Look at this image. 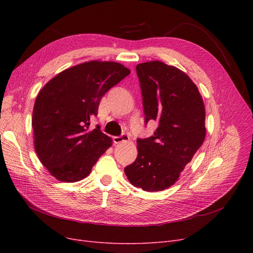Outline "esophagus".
Listing matches in <instances>:
<instances>
[{
    "label": "esophagus",
    "instance_id": "esophagus-1",
    "mask_svg": "<svg viewBox=\"0 0 253 253\" xmlns=\"http://www.w3.org/2000/svg\"><path fill=\"white\" fill-rule=\"evenodd\" d=\"M128 140H129V138H128V136L126 134H122L121 136L113 137V141H114V143H116V144L125 142V141H128Z\"/></svg>",
    "mask_w": 253,
    "mask_h": 253
}]
</instances>
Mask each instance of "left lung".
I'll list each match as a JSON object with an SVG mask.
<instances>
[{"instance_id":"obj_1","label":"left lung","mask_w":253,"mask_h":253,"mask_svg":"<svg viewBox=\"0 0 253 253\" xmlns=\"http://www.w3.org/2000/svg\"><path fill=\"white\" fill-rule=\"evenodd\" d=\"M145 125L157 120L154 135L137 139L138 155L125 168L128 181L143 191L174 185L206 137V112L194 82L179 68L160 61L136 66Z\"/></svg>"}]
</instances>
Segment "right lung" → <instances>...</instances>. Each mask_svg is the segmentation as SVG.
Masks as SVG:
<instances>
[{"mask_svg":"<svg viewBox=\"0 0 253 253\" xmlns=\"http://www.w3.org/2000/svg\"><path fill=\"white\" fill-rule=\"evenodd\" d=\"M131 73L113 61H89L61 72L38 94L32 125L41 164L60 181L76 182L112 145L97 126L89 131L103 95Z\"/></svg>","mask_w":253,"mask_h":253,"instance_id":"obj_1","label":"right lung"}]
</instances>
